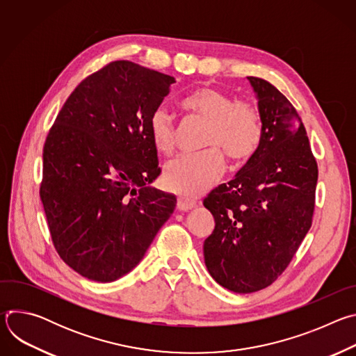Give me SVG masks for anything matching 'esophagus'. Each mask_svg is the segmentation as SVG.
I'll use <instances>...</instances> for the list:
<instances>
[{
	"mask_svg": "<svg viewBox=\"0 0 356 356\" xmlns=\"http://www.w3.org/2000/svg\"><path fill=\"white\" fill-rule=\"evenodd\" d=\"M195 207V202L187 197H179L177 198V210L180 211H188Z\"/></svg>",
	"mask_w": 356,
	"mask_h": 356,
	"instance_id": "1",
	"label": "esophagus"
}]
</instances>
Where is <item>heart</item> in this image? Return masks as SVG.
<instances>
[{
    "label": "heart",
    "instance_id": "obj_1",
    "mask_svg": "<svg viewBox=\"0 0 356 356\" xmlns=\"http://www.w3.org/2000/svg\"><path fill=\"white\" fill-rule=\"evenodd\" d=\"M181 107L190 115L206 121L202 146L207 149L170 161L163 180L172 191L195 197L211 188L221 177L225 161L220 151L235 162L249 159L261 146L264 127L258 111L249 103L211 87H200L187 94ZM149 135L161 154L170 155L175 150L177 127L165 107H158L150 114Z\"/></svg>",
    "mask_w": 356,
    "mask_h": 356
}]
</instances>
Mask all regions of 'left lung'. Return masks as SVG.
Listing matches in <instances>:
<instances>
[{"label": "left lung", "instance_id": "left-lung-1", "mask_svg": "<svg viewBox=\"0 0 356 356\" xmlns=\"http://www.w3.org/2000/svg\"><path fill=\"white\" fill-rule=\"evenodd\" d=\"M258 95L264 136L228 184L204 198L216 220L204 241L210 275L235 293L270 286L307 235L316 207L317 161L290 101L269 81L248 77Z\"/></svg>", "mask_w": 356, "mask_h": 356}]
</instances>
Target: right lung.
Segmentation results:
<instances>
[{
	"label": "right lung",
	"instance_id": "right-lung-1",
	"mask_svg": "<svg viewBox=\"0 0 356 356\" xmlns=\"http://www.w3.org/2000/svg\"><path fill=\"white\" fill-rule=\"evenodd\" d=\"M175 77L115 60L69 95L43 146L39 188L52 242L73 270L113 282L132 270L176 197L147 187L161 175L149 117Z\"/></svg>",
	"mask_w": 356,
	"mask_h": 356
}]
</instances>
